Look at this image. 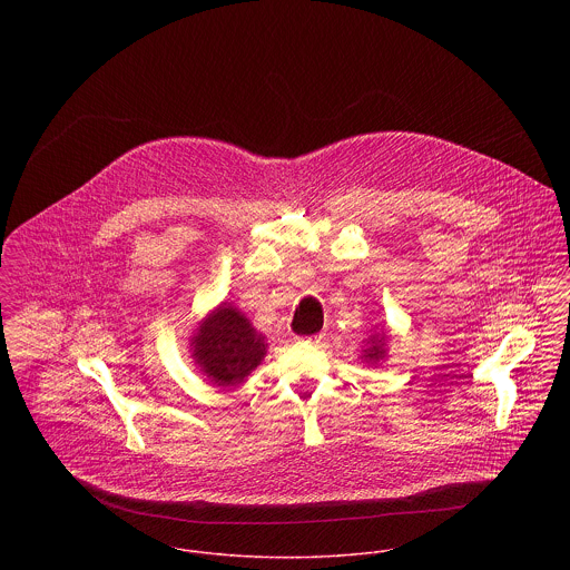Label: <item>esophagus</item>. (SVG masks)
<instances>
[{
	"instance_id": "esophagus-1",
	"label": "esophagus",
	"mask_w": 570,
	"mask_h": 570,
	"mask_svg": "<svg viewBox=\"0 0 570 570\" xmlns=\"http://www.w3.org/2000/svg\"><path fill=\"white\" fill-rule=\"evenodd\" d=\"M301 340H305V342H321V340H323V333H321V335H309V337H301Z\"/></svg>"
}]
</instances>
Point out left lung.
<instances>
[{
  "label": "left lung",
  "mask_w": 570,
  "mask_h": 570,
  "mask_svg": "<svg viewBox=\"0 0 570 570\" xmlns=\"http://www.w3.org/2000/svg\"><path fill=\"white\" fill-rule=\"evenodd\" d=\"M366 344H368V346L364 348L362 360H366V362H371V364L384 360V355H386V333H382V335H377V333L371 335Z\"/></svg>",
  "instance_id": "8db88e82"
}]
</instances>
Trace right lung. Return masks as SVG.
Wrapping results in <instances>:
<instances>
[{"label":"right lung","instance_id":"add662e5","mask_svg":"<svg viewBox=\"0 0 570 570\" xmlns=\"http://www.w3.org/2000/svg\"><path fill=\"white\" fill-rule=\"evenodd\" d=\"M190 351L215 386H237L261 364L267 344L237 307L222 303L195 328Z\"/></svg>","mask_w":570,"mask_h":570}]
</instances>
